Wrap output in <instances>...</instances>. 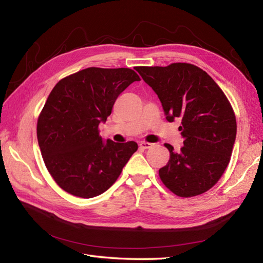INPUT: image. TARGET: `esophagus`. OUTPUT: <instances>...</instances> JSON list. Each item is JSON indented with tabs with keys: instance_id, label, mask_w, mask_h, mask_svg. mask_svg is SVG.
<instances>
[{
	"instance_id": "obj_1",
	"label": "esophagus",
	"mask_w": 263,
	"mask_h": 263,
	"mask_svg": "<svg viewBox=\"0 0 263 263\" xmlns=\"http://www.w3.org/2000/svg\"><path fill=\"white\" fill-rule=\"evenodd\" d=\"M139 146H140V148H141V149H150V148H152V147L154 146V144H153V143H150V142L142 141V142L139 143Z\"/></svg>"
}]
</instances>
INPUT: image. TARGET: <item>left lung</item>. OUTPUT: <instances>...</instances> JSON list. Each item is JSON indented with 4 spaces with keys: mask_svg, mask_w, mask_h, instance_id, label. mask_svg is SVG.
Masks as SVG:
<instances>
[{
    "mask_svg": "<svg viewBox=\"0 0 263 263\" xmlns=\"http://www.w3.org/2000/svg\"><path fill=\"white\" fill-rule=\"evenodd\" d=\"M158 95L166 115L182 120L181 152L171 144L170 160L159 170L164 185L182 198L208 191L230 164L236 138V117L224 91L202 69L190 63L137 66Z\"/></svg>",
    "mask_w": 263,
    "mask_h": 263,
    "instance_id": "8db88e82",
    "label": "left lung"
}]
</instances>
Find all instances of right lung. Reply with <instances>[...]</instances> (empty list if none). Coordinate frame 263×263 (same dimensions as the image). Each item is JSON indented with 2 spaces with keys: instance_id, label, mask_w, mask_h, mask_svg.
Wrapping results in <instances>:
<instances>
[{
  "instance_id": "1",
  "label": "right lung",
  "mask_w": 263,
  "mask_h": 263,
  "mask_svg": "<svg viewBox=\"0 0 263 263\" xmlns=\"http://www.w3.org/2000/svg\"><path fill=\"white\" fill-rule=\"evenodd\" d=\"M139 80L127 68H88L53 88L38 116L37 139L47 171L65 192L86 199L104 193L138 150L135 141L103 142L98 126Z\"/></svg>"
}]
</instances>
